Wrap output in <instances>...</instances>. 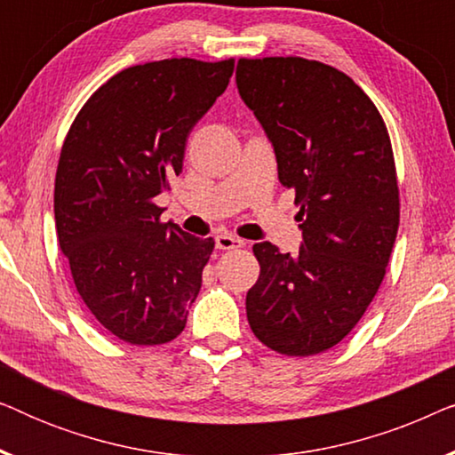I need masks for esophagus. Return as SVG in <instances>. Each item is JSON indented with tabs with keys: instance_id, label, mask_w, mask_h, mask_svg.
<instances>
[{
	"instance_id": "34e87169",
	"label": "esophagus",
	"mask_w": 455,
	"mask_h": 455,
	"mask_svg": "<svg viewBox=\"0 0 455 455\" xmlns=\"http://www.w3.org/2000/svg\"><path fill=\"white\" fill-rule=\"evenodd\" d=\"M215 246L220 248V251H234V248L244 246V240L235 238L232 234H221L215 238Z\"/></svg>"
}]
</instances>
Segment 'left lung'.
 <instances>
[{"mask_svg":"<svg viewBox=\"0 0 455 455\" xmlns=\"http://www.w3.org/2000/svg\"><path fill=\"white\" fill-rule=\"evenodd\" d=\"M235 84L269 136L277 176L294 188L302 246H252L260 265L246 294L252 333L285 356L339 344L363 319L400 226L387 126L344 72L304 58L238 60Z\"/></svg>","mask_w":455,"mask_h":455,"instance_id":"left-lung-1","label":"left lung"}]
</instances>
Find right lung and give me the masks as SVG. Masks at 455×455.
Instances as JSON below:
<instances>
[{"mask_svg":"<svg viewBox=\"0 0 455 455\" xmlns=\"http://www.w3.org/2000/svg\"><path fill=\"white\" fill-rule=\"evenodd\" d=\"M232 72L234 60L126 68L68 130L53 192L60 248L86 308L126 344L176 339L201 291L215 240L161 221L155 196L182 173L190 130Z\"/></svg>","mask_w":455,"mask_h":455,"instance_id":"right-lung-1","label":"right lung"}]
</instances>
